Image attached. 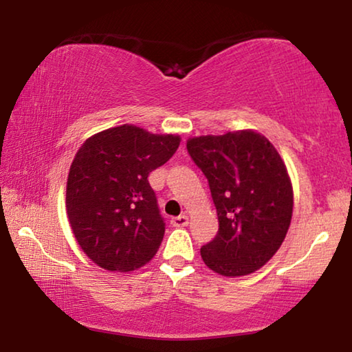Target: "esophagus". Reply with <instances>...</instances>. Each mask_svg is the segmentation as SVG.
<instances>
[{"label": "esophagus", "mask_w": 352, "mask_h": 352, "mask_svg": "<svg viewBox=\"0 0 352 352\" xmlns=\"http://www.w3.org/2000/svg\"><path fill=\"white\" fill-rule=\"evenodd\" d=\"M170 223L180 228V226H186L189 223V217L184 216V214H183V216H178V217H172Z\"/></svg>", "instance_id": "34e87169"}]
</instances>
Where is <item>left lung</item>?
I'll return each mask as SVG.
<instances>
[{
  "label": "left lung",
  "instance_id": "1",
  "mask_svg": "<svg viewBox=\"0 0 352 352\" xmlns=\"http://www.w3.org/2000/svg\"><path fill=\"white\" fill-rule=\"evenodd\" d=\"M188 152L206 175L219 231L200 248L208 269L222 276L259 270L281 247L294 212L284 160L252 129L188 138Z\"/></svg>",
  "mask_w": 352,
  "mask_h": 352
}]
</instances>
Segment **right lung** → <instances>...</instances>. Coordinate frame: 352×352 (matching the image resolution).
<instances>
[{"instance_id": "add662e5", "label": "right lung", "mask_w": 352, "mask_h": 352, "mask_svg": "<svg viewBox=\"0 0 352 352\" xmlns=\"http://www.w3.org/2000/svg\"><path fill=\"white\" fill-rule=\"evenodd\" d=\"M180 141L122 124L79 147L68 172L67 216L82 252L100 269L132 272L158 252L164 222L147 177Z\"/></svg>"}]
</instances>
